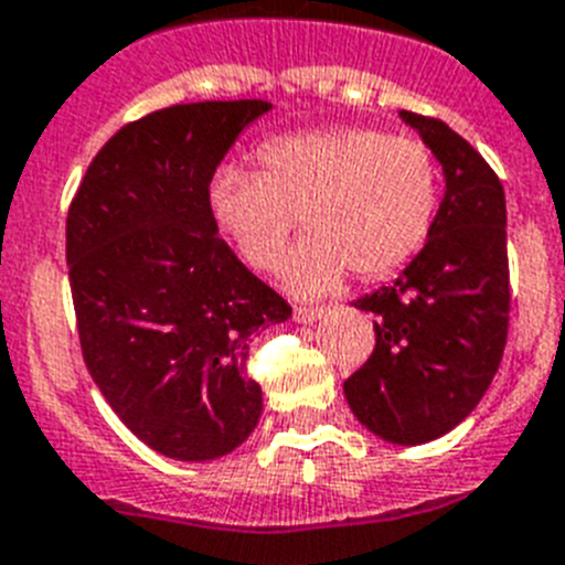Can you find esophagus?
<instances>
[{
    "label": "esophagus",
    "instance_id": "obj_1",
    "mask_svg": "<svg viewBox=\"0 0 565 565\" xmlns=\"http://www.w3.org/2000/svg\"><path fill=\"white\" fill-rule=\"evenodd\" d=\"M327 312V307H296V321H301V324H312V321H319L321 316Z\"/></svg>",
    "mask_w": 565,
    "mask_h": 565
}]
</instances>
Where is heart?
Returning <instances> with one entry per match:
<instances>
[{
	"label": "heart",
	"instance_id": "1",
	"mask_svg": "<svg viewBox=\"0 0 565 565\" xmlns=\"http://www.w3.org/2000/svg\"><path fill=\"white\" fill-rule=\"evenodd\" d=\"M260 172L221 169L210 210L258 273L281 264L296 217L307 230L284 269L292 292L339 290L353 269L373 281L419 253L439 210V169L422 140L376 129H312L267 140Z\"/></svg>",
	"mask_w": 565,
	"mask_h": 565
}]
</instances>
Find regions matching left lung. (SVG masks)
I'll return each mask as SVG.
<instances>
[{
    "mask_svg": "<svg viewBox=\"0 0 565 565\" xmlns=\"http://www.w3.org/2000/svg\"><path fill=\"white\" fill-rule=\"evenodd\" d=\"M443 166L434 230L391 284L355 298L376 348L344 382L364 428L393 445L448 434L480 405L509 335L505 192L494 169L443 120L399 111Z\"/></svg>",
    "mask_w": 565,
    "mask_h": 565,
    "instance_id": "obj_1",
    "label": "left lung"
}]
</instances>
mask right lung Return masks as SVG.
I'll use <instances>...</instances> for the list:
<instances>
[{"mask_svg": "<svg viewBox=\"0 0 565 565\" xmlns=\"http://www.w3.org/2000/svg\"><path fill=\"white\" fill-rule=\"evenodd\" d=\"M267 99L186 103L122 126L68 210L65 258L85 367L122 425L180 462L226 457L260 419L246 376L290 305L217 238L210 183Z\"/></svg>", "mask_w": 565, "mask_h": 565, "instance_id": "1", "label": "right lung"}]
</instances>
